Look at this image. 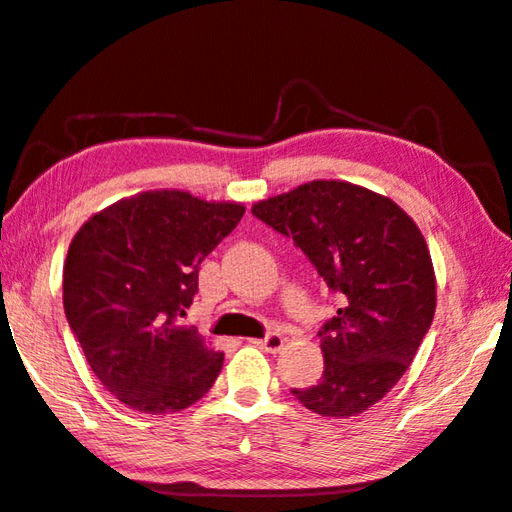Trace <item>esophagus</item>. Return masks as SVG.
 <instances>
[{
  "label": "esophagus",
  "mask_w": 512,
  "mask_h": 512,
  "mask_svg": "<svg viewBox=\"0 0 512 512\" xmlns=\"http://www.w3.org/2000/svg\"><path fill=\"white\" fill-rule=\"evenodd\" d=\"M285 342H287V339L282 337L280 333H269L265 339H260V342H256V344L263 348L265 352H274V355H276V352H280L282 346H285Z\"/></svg>",
  "instance_id": "obj_1"
}]
</instances>
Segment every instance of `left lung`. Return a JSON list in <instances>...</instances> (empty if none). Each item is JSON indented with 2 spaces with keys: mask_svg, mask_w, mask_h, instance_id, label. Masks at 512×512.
I'll return each instance as SVG.
<instances>
[{
  "mask_svg": "<svg viewBox=\"0 0 512 512\" xmlns=\"http://www.w3.org/2000/svg\"><path fill=\"white\" fill-rule=\"evenodd\" d=\"M252 214L291 236L342 298L317 333L322 379L291 390L295 399L331 418L366 412L410 368L436 313L434 265L418 225L392 199L335 179L258 201Z\"/></svg>",
  "mask_w": 512,
  "mask_h": 512,
  "instance_id": "obj_1",
  "label": "left lung"
}]
</instances>
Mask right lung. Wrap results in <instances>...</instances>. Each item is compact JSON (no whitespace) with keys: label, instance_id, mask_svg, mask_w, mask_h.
<instances>
[{"label":"right lung","instance_id":"right-lung-1","mask_svg":"<svg viewBox=\"0 0 512 512\" xmlns=\"http://www.w3.org/2000/svg\"><path fill=\"white\" fill-rule=\"evenodd\" d=\"M243 214L241 203L149 190L100 210L72 238L65 317L100 383L131 410L181 412L217 381L223 352L181 317L203 258Z\"/></svg>","mask_w":512,"mask_h":512}]
</instances>
